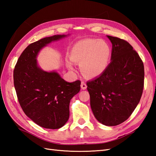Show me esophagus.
Listing matches in <instances>:
<instances>
[{"instance_id": "esophagus-1", "label": "esophagus", "mask_w": 156, "mask_h": 156, "mask_svg": "<svg viewBox=\"0 0 156 156\" xmlns=\"http://www.w3.org/2000/svg\"><path fill=\"white\" fill-rule=\"evenodd\" d=\"M80 87H81V88L82 89V90H85V89H87V84H86L84 82H81Z\"/></svg>"}]
</instances>
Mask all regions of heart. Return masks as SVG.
<instances>
[{
    "instance_id": "heart-1",
    "label": "heart",
    "mask_w": 156,
    "mask_h": 156,
    "mask_svg": "<svg viewBox=\"0 0 156 156\" xmlns=\"http://www.w3.org/2000/svg\"><path fill=\"white\" fill-rule=\"evenodd\" d=\"M71 58L66 65L74 69V62L80 63L82 74L88 78L100 76L107 68L111 56V48L107 42L94 39H87L76 42L71 50Z\"/></svg>"
}]
</instances>
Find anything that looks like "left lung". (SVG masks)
I'll return each instance as SVG.
<instances>
[{"instance_id": "obj_1", "label": "left lung", "mask_w": 156, "mask_h": 156, "mask_svg": "<svg viewBox=\"0 0 156 156\" xmlns=\"http://www.w3.org/2000/svg\"><path fill=\"white\" fill-rule=\"evenodd\" d=\"M107 37L112 43L111 62L102 74L87 84L95 118L105 125L116 126L130 117L140 101L144 66L127 41Z\"/></svg>"}]
</instances>
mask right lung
<instances>
[{"label": "right lung", "mask_w": 156, "mask_h": 156, "mask_svg": "<svg viewBox=\"0 0 156 156\" xmlns=\"http://www.w3.org/2000/svg\"><path fill=\"white\" fill-rule=\"evenodd\" d=\"M66 36L53 35L29 45L20 55L13 72L15 88L23 112L46 129H59L66 124L70 100L80 90V80L68 82L57 72L43 70L37 64V56L42 48Z\"/></svg>", "instance_id": "obj_1"}]
</instances>
